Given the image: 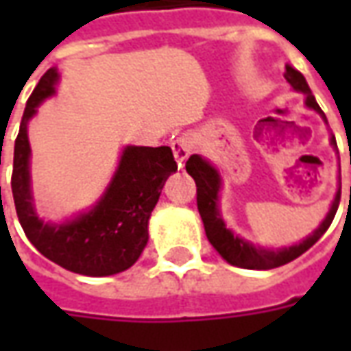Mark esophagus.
I'll return each mask as SVG.
<instances>
[{
    "mask_svg": "<svg viewBox=\"0 0 351 351\" xmlns=\"http://www.w3.org/2000/svg\"><path fill=\"white\" fill-rule=\"evenodd\" d=\"M173 154H175V160L178 163V167H184L186 160L190 158L191 154V141L188 137H178L171 143Z\"/></svg>",
    "mask_w": 351,
    "mask_h": 351,
    "instance_id": "1",
    "label": "esophagus"
}]
</instances>
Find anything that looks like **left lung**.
I'll return each instance as SVG.
<instances>
[{
	"label": "left lung",
	"instance_id": "8db88e82",
	"mask_svg": "<svg viewBox=\"0 0 351 351\" xmlns=\"http://www.w3.org/2000/svg\"><path fill=\"white\" fill-rule=\"evenodd\" d=\"M284 77L289 82V86L293 88L295 92H301L306 95V107L316 110L317 114L324 118V122L327 123L324 110L319 108V105L314 99V95L310 92L306 79L302 77L301 73L297 71L291 65H286V73ZM331 146L337 150V141L335 135H331ZM186 171L188 175L195 180L197 186V208L201 214V220L205 226V233L208 243L213 244L214 250L220 254L221 258L226 259L228 263L241 267V269H254V271H269V269H276L280 265H286L289 261L297 259L301 254L312 248L314 244L322 239L325 231L331 226L332 218L337 214L340 203V190L335 195L329 213L325 216V220L317 226L316 231H312V235H308L304 241L287 248H263V246H256V244L244 241L239 235H235L231 229L226 226V221L220 214V190H221V176L218 173V169L214 167L213 163L205 158H201L199 154L190 156V160L186 161Z\"/></svg>",
	"mask_w": 351,
	"mask_h": 351
}]
</instances>
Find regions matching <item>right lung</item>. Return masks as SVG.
I'll return each instance as SVG.
<instances>
[{"instance_id":"add662e5","label":"right lung","mask_w":351,"mask_h":351,"mask_svg":"<svg viewBox=\"0 0 351 351\" xmlns=\"http://www.w3.org/2000/svg\"><path fill=\"white\" fill-rule=\"evenodd\" d=\"M58 80L56 67L43 75L27 99L14 141L11 188L19 221L29 243L67 271L84 276L118 274L145 250L150 214L165 180L176 171V161L169 146H125L110 182L90 210L60 223L39 218L32 191L27 123L43 101L56 93Z\"/></svg>"}]
</instances>
